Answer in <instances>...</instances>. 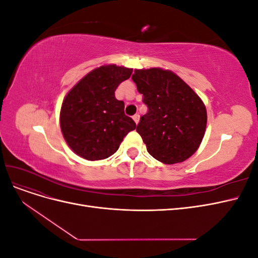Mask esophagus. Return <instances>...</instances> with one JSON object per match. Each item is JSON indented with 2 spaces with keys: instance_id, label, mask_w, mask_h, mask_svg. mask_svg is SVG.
<instances>
[{
  "instance_id": "1",
  "label": "esophagus",
  "mask_w": 258,
  "mask_h": 258,
  "mask_svg": "<svg viewBox=\"0 0 258 258\" xmlns=\"http://www.w3.org/2000/svg\"><path fill=\"white\" fill-rule=\"evenodd\" d=\"M132 118H134L135 122L138 124V122H139V120H140V115H139V114H136V115H134V117H132Z\"/></svg>"
}]
</instances>
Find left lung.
Segmentation results:
<instances>
[{
	"label": "left lung",
	"instance_id": "obj_1",
	"mask_svg": "<svg viewBox=\"0 0 258 258\" xmlns=\"http://www.w3.org/2000/svg\"><path fill=\"white\" fill-rule=\"evenodd\" d=\"M132 81L148 108L137 127L147 152L166 165L188 159L206 132L207 110L202 100L169 70H135Z\"/></svg>",
	"mask_w": 258,
	"mask_h": 258
}]
</instances>
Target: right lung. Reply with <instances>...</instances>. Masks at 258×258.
Instances as JSON below:
<instances>
[{
  "label": "right lung",
  "instance_id": "right-lung-1",
  "mask_svg": "<svg viewBox=\"0 0 258 258\" xmlns=\"http://www.w3.org/2000/svg\"><path fill=\"white\" fill-rule=\"evenodd\" d=\"M132 69L115 64L92 70L68 92L60 111L62 135L71 150L87 160L112 156L137 124L124 115L123 101L115 98Z\"/></svg>",
  "mask_w": 258,
  "mask_h": 258
}]
</instances>
